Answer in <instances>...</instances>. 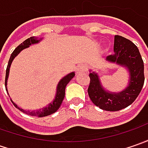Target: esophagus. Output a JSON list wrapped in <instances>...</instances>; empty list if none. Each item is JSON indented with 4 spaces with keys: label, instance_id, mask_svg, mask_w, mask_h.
Here are the masks:
<instances>
[{
    "label": "esophagus",
    "instance_id": "obj_1",
    "mask_svg": "<svg viewBox=\"0 0 148 148\" xmlns=\"http://www.w3.org/2000/svg\"><path fill=\"white\" fill-rule=\"evenodd\" d=\"M86 71V66L83 65V64H80L77 66V74H80L81 72Z\"/></svg>",
    "mask_w": 148,
    "mask_h": 148
}]
</instances>
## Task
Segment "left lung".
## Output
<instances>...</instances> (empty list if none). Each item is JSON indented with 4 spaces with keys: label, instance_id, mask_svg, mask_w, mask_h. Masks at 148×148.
Masks as SVG:
<instances>
[{
    "label": "left lung",
    "instance_id": "left-lung-1",
    "mask_svg": "<svg viewBox=\"0 0 148 148\" xmlns=\"http://www.w3.org/2000/svg\"><path fill=\"white\" fill-rule=\"evenodd\" d=\"M105 60L128 71V85L119 92L110 91L103 86L99 74L90 70L89 96L94 105L103 110H120L131 105L141 92L145 79L143 61L137 46L119 35L114 36V54L107 56Z\"/></svg>",
    "mask_w": 148,
    "mask_h": 148
}]
</instances>
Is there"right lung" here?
Wrapping results in <instances>:
<instances>
[{
	"instance_id": "right-lung-1",
	"label": "right lung",
	"mask_w": 148,
	"mask_h": 148,
	"mask_svg": "<svg viewBox=\"0 0 148 148\" xmlns=\"http://www.w3.org/2000/svg\"><path fill=\"white\" fill-rule=\"evenodd\" d=\"M43 39V38H38L37 37H30L29 38H27L26 40H25L22 43H20V45L14 49L13 51V53L10 55V58L9 59L8 62V65H7V67H6V73H5V90L8 93V90H7V81H8V77L9 74H10V66H11V63L13 62V60L14 59V58L20 53V52L24 49L29 48L30 45L32 44H36V43H39L41 40ZM75 77V72L72 71L71 73L66 75L65 77H63L61 80L59 81V82L57 86V89H56V94H55V96H54L53 100L52 102H50L49 105H46L44 108L43 109H40V110H25L22 108L19 107L18 105H16L14 103V101L11 99L10 98V100L11 102L13 103V105H14V107H16L17 109H19L20 111H22L23 113H25L26 114H29L31 116H37V117H45L48 116V115H50L52 114L55 113L56 111L58 110L59 109V107L62 105V100L65 97V89L66 85L68 84V82L71 81V79L73 77ZM9 95V93H8ZM10 96V95H9Z\"/></svg>"
}]
</instances>
